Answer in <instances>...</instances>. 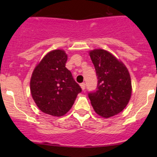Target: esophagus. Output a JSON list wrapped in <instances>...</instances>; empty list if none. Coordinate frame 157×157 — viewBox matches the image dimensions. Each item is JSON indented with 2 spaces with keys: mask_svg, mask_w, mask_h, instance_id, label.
I'll use <instances>...</instances> for the list:
<instances>
[{
  "mask_svg": "<svg viewBox=\"0 0 157 157\" xmlns=\"http://www.w3.org/2000/svg\"><path fill=\"white\" fill-rule=\"evenodd\" d=\"M80 86H81V88H82V90H85V89H86V84L84 82H82V83H81V84H80Z\"/></svg>",
  "mask_w": 157,
  "mask_h": 157,
  "instance_id": "obj_1",
  "label": "esophagus"
}]
</instances>
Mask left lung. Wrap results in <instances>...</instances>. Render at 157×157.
<instances>
[{"label": "left lung", "instance_id": "1", "mask_svg": "<svg viewBox=\"0 0 157 157\" xmlns=\"http://www.w3.org/2000/svg\"><path fill=\"white\" fill-rule=\"evenodd\" d=\"M90 56L98 76L97 90L88 94L97 114L109 118L121 112L131 97L132 86L126 66L112 53L104 49H94Z\"/></svg>", "mask_w": 157, "mask_h": 157}]
</instances>
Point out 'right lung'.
Listing matches in <instances>:
<instances>
[{
	"label": "right lung",
	"mask_w": 157,
	"mask_h": 157,
	"mask_svg": "<svg viewBox=\"0 0 157 157\" xmlns=\"http://www.w3.org/2000/svg\"><path fill=\"white\" fill-rule=\"evenodd\" d=\"M66 52L56 49L48 52L35 67L30 78V93L38 109L44 113L62 116L71 109L82 92L65 65Z\"/></svg>",
	"instance_id": "obj_1"
}]
</instances>
